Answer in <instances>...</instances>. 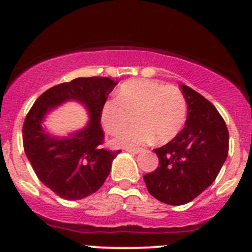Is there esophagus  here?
Wrapping results in <instances>:
<instances>
[{"instance_id": "34e87169", "label": "esophagus", "mask_w": 252, "mask_h": 252, "mask_svg": "<svg viewBox=\"0 0 252 252\" xmlns=\"http://www.w3.org/2000/svg\"><path fill=\"white\" fill-rule=\"evenodd\" d=\"M126 150L128 153H131V154H138V153L142 152V149L141 148H126Z\"/></svg>"}]
</instances>
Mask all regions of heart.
Wrapping results in <instances>:
<instances>
[{"instance_id":"1","label":"heart","mask_w":252,"mask_h":252,"mask_svg":"<svg viewBox=\"0 0 252 252\" xmlns=\"http://www.w3.org/2000/svg\"><path fill=\"white\" fill-rule=\"evenodd\" d=\"M134 118L138 123L117 132L114 146L131 148L153 138L156 143H167L186 123V99L176 86L152 79L129 80L117 90L116 99L103 104L100 122L106 132L114 134Z\"/></svg>"}]
</instances>
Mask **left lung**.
I'll list each match as a JSON object with an SVG mask.
<instances>
[{
	"instance_id": "obj_1",
	"label": "left lung",
	"mask_w": 252,
	"mask_h": 252,
	"mask_svg": "<svg viewBox=\"0 0 252 252\" xmlns=\"http://www.w3.org/2000/svg\"><path fill=\"white\" fill-rule=\"evenodd\" d=\"M187 103L185 128L170 142L154 149L158 167L143 176L148 192L161 202L184 205L212 185L228 153V131L216 106L180 85Z\"/></svg>"
}]
</instances>
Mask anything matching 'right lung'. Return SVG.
Wrapping results in <instances>:
<instances>
[{
	"label": "right lung",
	"mask_w": 252,
	"mask_h": 252,
	"mask_svg": "<svg viewBox=\"0 0 252 252\" xmlns=\"http://www.w3.org/2000/svg\"><path fill=\"white\" fill-rule=\"evenodd\" d=\"M116 85L106 77L77 78L59 84L43 92L26 117L22 129L26 155L39 180L60 198L79 200L97 192L121 153L100 148L104 140L100 110ZM71 100L87 109L88 123L67 136L51 134L43 126L45 116Z\"/></svg>",
	"instance_id": "right-lung-1"
}]
</instances>
